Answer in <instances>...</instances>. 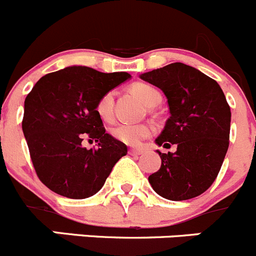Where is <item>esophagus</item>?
I'll return each instance as SVG.
<instances>
[{
	"mask_svg": "<svg viewBox=\"0 0 256 256\" xmlns=\"http://www.w3.org/2000/svg\"><path fill=\"white\" fill-rule=\"evenodd\" d=\"M143 153L142 150H137V148H130V154L132 156H140Z\"/></svg>",
	"mask_w": 256,
	"mask_h": 256,
	"instance_id": "obj_1",
	"label": "esophagus"
}]
</instances>
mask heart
<instances>
[{"instance_id": "obj_1", "label": "heart", "mask_w": 256, "mask_h": 256, "mask_svg": "<svg viewBox=\"0 0 256 256\" xmlns=\"http://www.w3.org/2000/svg\"><path fill=\"white\" fill-rule=\"evenodd\" d=\"M133 90L140 96V100L148 106H157L162 99L160 92L150 85L137 84ZM113 90H109L98 99L96 112L99 118L106 122H109L113 118ZM150 133H152V126L146 123H122L112 130V136L126 146H138L144 138L150 137Z\"/></svg>"}]
</instances>
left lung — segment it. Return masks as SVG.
<instances>
[{"label":"left lung","instance_id":"1","mask_svg":"<svg viewBox=\"0 0 256 256\" xmlns=\"http://www.w3.org/2000/svg\"><path fill=\"white\" fill-rule=\"evenodd\" d=\"M140 79L160 88L170 118L156 138L176 152L160 153V168L148 177L152 188L171 201L194 198L218 177L228 148L231 112L220 85L200 70L174 62L144 72Z\"/></svg>","mask_w":256,"mask_h":256}]
</instances>
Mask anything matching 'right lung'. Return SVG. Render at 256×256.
<instances>
[{
	"label": "right lung",
	"mask_w": 256,
	"mask_h": 256,
	"mask_svg": "<svg viewBox=\"0 0 256 256\" xmlns=\"http://www.w3.org/2000/svg\"><path fill=\"white\" fill-rule=\"evenodd\" d=\"M128 72H100L69 66L41 78L25 99L22 130L34 168L55 194L82 200L103 187L126 146L106 132L96 112L98 99L118 86ZM84 138L98 142L82 148Z\"/></svg>",
	"instance_id": "right-lung-1"
}]
</instances>
